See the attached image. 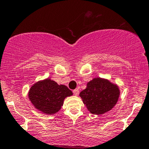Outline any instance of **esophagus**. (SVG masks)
Returning <instances> with one entry per match:
<instances>
[{"instance_id":"esophagus-1","label":"esophagus","mask_w":149,"mask_h":149,"mask_svg":"<svg viewBox=\"0 0 149 149\" xmlns=\"http://www.w3.org/2000/svg\"><path fill=\"white\" fill-rule=\"evenodd\" d=\"M73 94H74L75 95H78L79 94V89L76 88V89H75V90L73 91Z\"/></svg>"}]
</instances>
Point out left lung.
<instances>
[{"label": "left lung", "instance_id": "1", "mask_svg": "<svg viewBox=\"0 0 149 149\" xmlns=\"http://www.w3.org/2000/svg\"><path fill=\"white\" fill-rule=\"evenodd\" d=\"M79 95L90 113L101 115L111 110L116 104L120 90L109 80L95 78L88 83L86 88Z\"/></svg>", "mask_w": 149, "mask_h": 149}]
</instances>
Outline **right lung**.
Instances as JSON below:
<instances>
[{"label":"right lung","instance_id":"right-lung-1","mask_svg":"<svg viewBox=\"0 0 149 149\" xmlns=\"http://www.w3.org/2000/svg\"><path fill=\"white\" fill-rule=\"evenodd\" d=\"M72 95L73 93L68 87L58 85L50 79L38 81L31 87L29 92V98L34 107L48 115L58 111L64 99Z\"/></svg>","mask_w":149,"mask_h":149}]
</instances>
